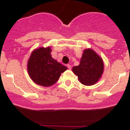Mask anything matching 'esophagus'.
<instances>
[{
  "label": "esophagus",
  "mask_w": 130,
  "mask_h": 130,
  "mask_svg": "<svg viewBox=\"0 0 130 130\" xmlns=\"http://www.w3.org/2000/svg\"><path fill=\"white\" fill-rule=\"evenodd\" d=\"M67 67H68V69H69V70H71V69H72V66L70 65H69V64H68V65H67Z\"/></svg>",
  "instance_id": "obj_1"
}]
</instances>
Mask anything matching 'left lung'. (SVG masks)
I'll return each instance as SVG.
<instances>
[{
  "instance_id": "8db88e82",
  "label": "left lung",
  "mask_w": 130,
  "mask_h": 130,
  "mask_svg": "<svg viewBox=\"0 0 130 130\" xmlns=\"http://www.w3.org/2000/svg\"><path fill=\"white\" fill-rule=\"evenodd\" d=\"M72 71L82 84L88 86L95 84L101 78L104 72L103 58L92 49H85L80 64L73 67Z\"/></svg>"
}]
</instances>
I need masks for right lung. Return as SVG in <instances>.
<instances>
[{"label": "right lung", "instance_id": "obj_1", "mask_svg": "<svg viewBox=\"0 0 130 130\" xmlns=\"http://www.w3.org/2000/svg\"><path fill=\"white\" fill-rule=\"evenodd\" d=\"M50 46L40 47L32 51L27 61L29 76L36 84L43 87L53 86L67 68L52 57Z\"/></svg>", "mask_w": 130, "mask_h": 130}]
</instances>
